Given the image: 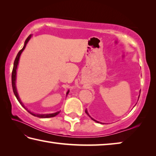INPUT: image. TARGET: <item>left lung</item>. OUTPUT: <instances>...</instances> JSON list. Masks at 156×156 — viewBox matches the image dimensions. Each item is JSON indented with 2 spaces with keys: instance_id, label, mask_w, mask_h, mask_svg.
<instances>
[{
  "instance_id": "1",
  "label": "left lung",
  "mask_w": 156,
  "mask_h": 156,
  "mask_svg": "<svg viewBox=\"0 0 156 156\" xmlns=\"http://www.w3.org/2000/svg\"><path fill=\"white\" fill-rule=\"evenodd\" d=\"M139 97H140V95H139V96H138V99H139ZM86 113L87 114H88V116H89L90 117V118H91V119H92V120H93V121H95V122H99V121H96V120H94V119H92V117H91L90 116V115H89V114H88V111H87V110H86Z\"/></svg>"
}]
</instances>
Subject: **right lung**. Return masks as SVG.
I'll return each mask as SVG.
<instances>
[{"mask_svg":"<svg viewBox=\"0 0 156 156\" xmlns=\"http://www.w3.org/2000/svg\"><path fill=\"white\" fill-rule=\"evenodd\" d=\"M32 37V35H29V37L27 38L25 42H24V44L23 48L21 49V50L18 52V53L17 54V56H16V59L14 60V63H13V70H12V88H13V93H14L15 96L16 97V99H18V102L20 103V105L23 106V107L26 110H27L28 112H29L31 114H32L33 116H37V117H39V118H50V117H54L57 116V114H58L60 111L57 112H55L53 114H35L34 112H31V111H29L28 109H27L24 105L23 103V102L21 101V100L20 99V97H19V95L18 93V91H17V88H16V74H17V68H18V63H19V59H20V57L22 53H23V51L24 50V48H25L27 44V43L29 42V41L30 40ZM69 93V90H68V92H66V96L68 95V94Z\"/></svg>","mask_w":156,"mask_h":156,"instance_id":"1","label":"right lung"}]
</instances>
